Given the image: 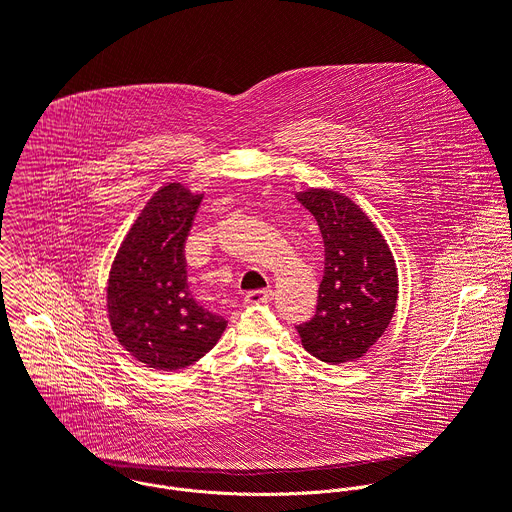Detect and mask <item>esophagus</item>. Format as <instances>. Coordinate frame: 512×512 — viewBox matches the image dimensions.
<instances>
[{
  "label": "esophagus",
  "instance_id": "obj_1",
  "mask_svg": "<svg viewBox=\"0 0 512 512\" xmlns=\"http://www.w3.org/2000/svg\"><path fill=\"white\" fill-rule=\"evenodd\" d=\"M273 299V291L271 289H261V291H249L245 295V303L247 305H265Z\"/></svg>",
  "mask_w": 512,
  "mask_h": 512
}]
</instances>
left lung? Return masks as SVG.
<instances>
[{"label": "left lung", "mask_w": 512, "mask_h": 512, "mask_svg": "<svg viewBox=\"0 0 512 512\" xmlns=\"http://www.w3.org/2000/svg\"><path fill=\"white\" fill-rule=\"evenodd\" d=\"M297 199L315 217L325 245L315 315L297 325L301 343L323 363L355 361L377 343L395 313V259L349 197L309 189Z\"/></svg>", "instance_id": "1"}]
</instances>
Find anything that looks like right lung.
I'll list each match as a JSON object with an SVG mask.
<instances>
[{
  "label": "right lung",
  "mask_w": 512,
  "mask_h": 512,
  "mask_svg": "<svg viewBox=\"0 0 512 512\" xmlns=\"http://www.w3.org/2000/svg\"><path fill=\"white\" fill-rule=\"evenodd\" d=\"M201 195L169 183L137 217L113 261L107 311L119 343L151 369L177 371L209 353L227 319L199 305L187 285L185 241Z\"/></svg>",
  "instance_id": "right-lung-1"
}]
</instances>
